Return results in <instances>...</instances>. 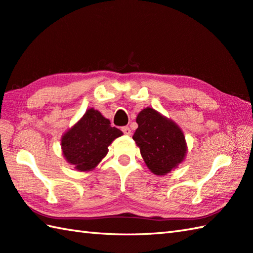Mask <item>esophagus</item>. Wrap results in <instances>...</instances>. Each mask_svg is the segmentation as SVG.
<instances>
[{"mask_svg":"<svg viewBox=\"0 0 253 253\" xmlns=\"http://www.w3.org/2000/svg\"><path fill=\"white\" fill-rule=\"evenodd\" d=\"M122 131L125 133V135L127 136H130L131 135V129L128 126H125V127H122Z\"/></svg>","mask_w":253,"mask_h":253,"instance_id":"34e87169","label":"esophagus"}]
</instances>
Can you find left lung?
Masks as SVG:
<instances>
[{"mask_svg":"<svg viewBox=\"0 0 253 253\" xmlns=\"http://www.w3.org/2000/svg\"><path fill=\"white\" fill-rule=\"evenodd\" d=\"M132 139L140 148L148 168L155 175H165L182 162L186 155L184 133L175 123L151 107L142 110L136 120Z\"/></svg>","mask_w":253,"mask_h":253,"instance_id":"left-lung-1","label":"left lung"}]
</instances>
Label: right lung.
Wrapping results in <instances>:
<instances>
[{
  "instance_id": "obj_1",
  "label": "right lung",
  "mask_w": 253,
  "mask_h": 253,
  "mask_svg": "<svg viewBox=\"0 0 253 253\" xmlns=\"http://www.w3.org/2000/svg\"><path fill=\"white\" fill-rule=\"evenodd\" d=\"M123 135L99 111L90 109L62 139L63 154L78 170L94 169L103 159L112 141Z\"/></svg>"
}]
</instances>
